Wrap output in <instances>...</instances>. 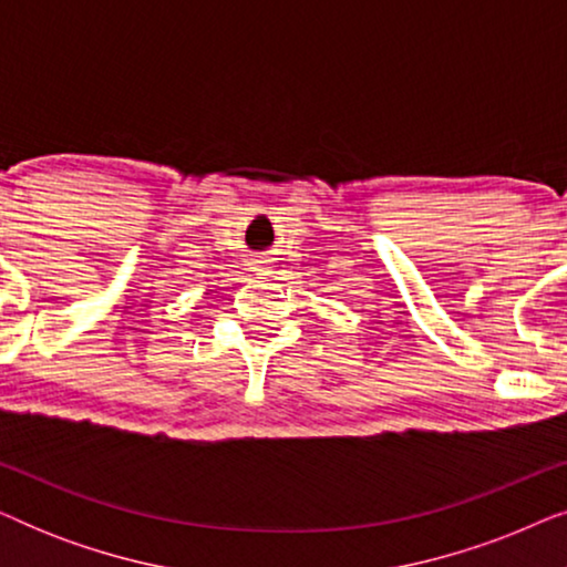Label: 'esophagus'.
<instances>
[{
    "instance_id": "obj_1",
    "label": "esophagus",
    "mask_w": 567,
    "mask_h": 567,
    "mask_svg": "<svg viewBox=\"0 0 567 567\" xmlns=\"http://www.w3.org/2000/svg\"><path fill=\"white\" fill-rule=\"evenodd\" d=\"M260 268H266V260H260Z\"/></svg>"
}]
</instances>
